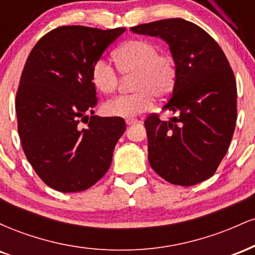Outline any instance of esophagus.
Listing matches in <instances>:
<instances>
[{
    "label": "esophagus",
    "instance_id": "esophagus-1",
    "mask_svg": "<svg viewBox=\"0 0 255 255\" xmlns=\"http://www.w3.org/2000/svg\"><path fill=\"white\" fill-rule=\"evenodd\" d=\"M139 120H136V119H127L126 120V124H127L128 126H131V125H136V124H139Z\"/></svg>",
    "mask_w": 255,
    "mask_h": 255
}]
</instances>
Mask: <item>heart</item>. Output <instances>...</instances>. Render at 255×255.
<instances>
[{
  "label": "heart",
  "mask_w": 255,
  "mask_h": 255,
  "mask_svg": "<svg viewBox=\"0 0 255 255\" xmlns=\"http://www.w3.org/2000/svg\"><path fill=\"white\" fill-rule=\"evenodd\" d=\"M116 68L122 75H131L130 95L119 96L104 104V113L111 118L130 119L152 108L154 97L164 99L176 85L178 68L170 52H159V46L148 39H131L114 52ZM91 81L103 95H113L120 79L115 69L103 58L91 68Z\"/></svg>",
  "instance_id": "heart-1"
}]
</instances>
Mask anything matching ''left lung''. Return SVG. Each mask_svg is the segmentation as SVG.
<instances>
[{"mask_svg": "<svg viewBox=\"0 0 255 255\" xmlns=\"http://www.w3.org/2000/svg\"><path fill=\"white\" fill-rule=\"evenodd\" d=\"M130 30L164 39L178 68L174 91L163 105L176 116L162 121L154 113L144 122L148 162L172 184L203 182L217 170L235 130L236 80L229 61L206 31L180 17Z\"/></svg>", "mask_w": 255, "mask_h": 255, "instance_id": "left-lung-1", "label": "left lung"}]
</instances>
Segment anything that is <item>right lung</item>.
<instances>
[{"mask_svg":"<svg viewBox=\"0 0 255 255\" xmlns=\"http://www.w3.org/2000/svg\"><path fill=\"white\" fill-rule=\"evenodd\" d=\"M125 31L60 26L26 60L16 91L17 131L32 168L58 192L86 191L98 182L125 133L122 118L93 116L98 98L91 81L92 64Z\"/></svg>","mask_w":255,"mask_h":255,"instance_id":"right-lung-1","label":"right lung"}]
</instances>
